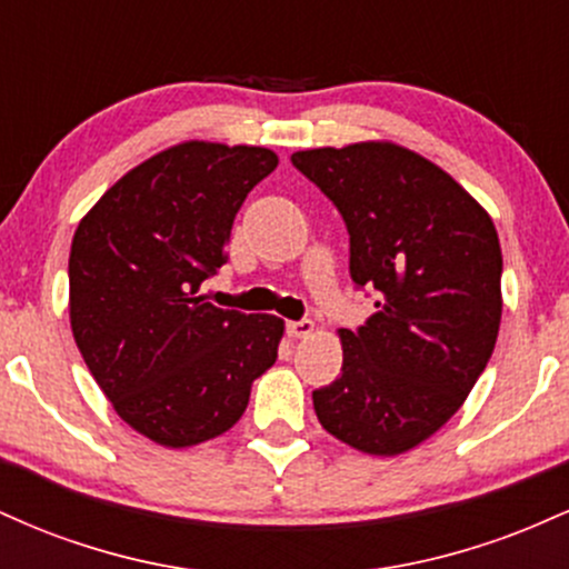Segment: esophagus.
<instances>
[{
	"label": "esophagus",
	"instance_id": "1",
	"mask_svg": "<svg viewBox=\"0 0 569 569\" xmlns=\"http://www.w3.org/2000/svg\"><path fill=\"white\" fill-rule=\"evenodd\" d=\"M286 331H289V337H293V339H305V337H310L312 331H316V323L312 321H289V326H286Z\"/></svg>",
	"mask_w": 569,
	"mask_h": 569
}]
</instances>
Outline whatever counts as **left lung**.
Segmentation results:
<instances>
[{
	"label": "left lung",
	"instance_id": "left-lung-1",
	"mask_svg": "<svg viewBox=\"0 0 569 569\" xmlns=\"http://www.w3.org/2000/svg\"><path fill=\"white\" fill-rule=\"evenodd\" d=\"M350 232V276L377 291L339 329L342 375L312 390L318 422L363 455L396 457L452 420L485 371L502 316L492 217L443 168L393 141L302 149Z\"/></svg>",
	"mask_w": 569,
	"mask_h": 569
}]
</instances>
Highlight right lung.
I'll list each match as a JSON object with an SVG mask.
<instances>
[{
	"mask_svg": "<svg viewBox=\"0 0 569 569\" xmlns=\"http://www.w3.org/2000/svg\"><path fill=\"white\" fill-rule=\"evenodd\" d=\"M278 168L267 147L181 141L130 168L84 213L69 253V321L90 375L136 433L184 449L227 433L276 363L283 318L221 310L234 213Z\"/></svg>",
	"mask_w": 569,
	"mask_h": 569,
	"instance_id": "add662e5",
	"label": "right lung"
}]
</instances>
